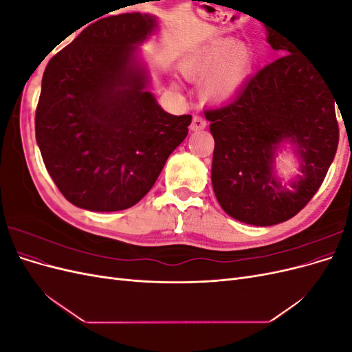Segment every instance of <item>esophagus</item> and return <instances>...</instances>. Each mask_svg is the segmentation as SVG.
I'll use <instances>...</instances> for the list:
<instances>
[{"label":"esophagus","instance_id":"esophagus-1","mask_svg":"<svg viewBox=\"0 0 352 352\" xmlns=\"http://www.w3.org/2000/svg\"><path fill=\"white\" fill-rule=\"evenodd\" d=\"M207 126V122L202 119L201 116H198V114H195L194 116V119H192V123H190V131H194V132H197V131H202L204 129V127Z\"/></svg>","mask_w":352,"mask_h":352}]
</instances>
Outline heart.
I'll use <instances>...</instances> for the list:
<instances>
[{
	"label": "heart",
	"mask_w": 352,
	"mask_h": 352,
	"mask_svg": "<svg viewBox=\"0 0 352 352\" xmlns=\"http://www.w3.org/2000/svg\"><path fill=\"white\" fill-rule=\"evenodd\" d=\"M252 66V52L233 38H220L186 56L180 66L184 76L199 83L206 101H225L235 95Z\"/></svg>",
	"instance_id": "heart-1"
}]
</instances>
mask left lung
<instances>
[{
  "instance_id": "obj_1",
  "label": "left lung",
  "mask_w": 352,
  "mask_h": 352,
  "mask_svg": "<svg viewBox=\"0 0 352 352\" xmlns=\"http://www.w3.org/2000/svg\"><path fill=\"white\" fill-rule=\"evenodd\" d=\"M265 32L276 60L232 102L204 111L214 138L216 198L230 217L252 226L278 225L300 212L320 188L339 141L336 100L322 72L279 32ZM285 144L293 146L300 172L287 183L275 173Z\"/></svg>"
}]
</instances>
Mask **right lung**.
Masks as SVG:
<instances>
[{
    "label": "right lung",
    "instance_id": "right-lung-1",
    "mask_svg": "<svg viewBox=\"0 0 352 352\" xmlns=\"http://www.w3.org/2000/svg\"><path fill=\"white\" fill-rule=\"evenodd\" d=\"M157 28L153 14L100 19L47 65L36 142L73 206L107 212L135 206L188 135L192 117L168 114L148 91L140 47Z\"/></svg>",
    "mask_w": 352,
    "mask_h": 352
}]
</instances>
